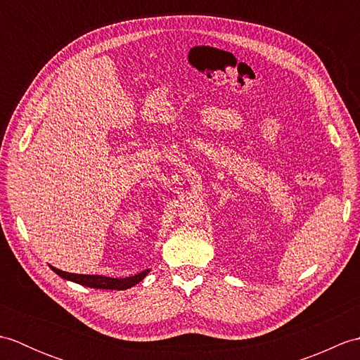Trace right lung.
I'll return each mask as SVG.
<instances>
[{
  "instance_id": "right-lung-1",
  "label": "right lung",
  "mask_w": 360,
  "mask_h": 360,
  "mask_svg": "<svg viewBox=\"0 0 360 360\" xmlns=\"http://www.w3.org/2000/svg\"><path fill=\"white\" fill-rule=\"evenodd\" d=\"M51 269L60 275L62 278H66L74 283H79V285L88 286V288H94V289H128L134 285H137L141 280H143L145 275L150 272V269L143 271L137 275H133V277H127V278H111V277H103V275H80V274H70L65 271H60L57 267L51 266Z\"/></svg>"
}]
</instances>
